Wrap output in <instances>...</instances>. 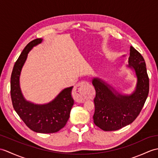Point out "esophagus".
I'll return each mask as SVG.
<instances>
[{"mask_svg": "<svg viewBox=\"0 0 158 158\" xmlns=\"http://www.w3.org/2000/svg\"><path fill=\"white\" fill-rule=\"evenodd\" d=\"M89 83L82 81L77 84L73 89V94L75 100L77 102H84L86 94V89Z\"/></svg>", "mask_w": 158, "mask_h": 158, "instance_id": "1", "label": "esophagus"}]
</instances>
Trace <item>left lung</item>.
I'll use <instances>...</instances> for the list:
<instances>
[{
    "mask_svg": "<svg viewBox=\"0 0 158 158\" xmlns=\"http://www.w3.org/2000/svg\"><path fill=\"white\" fill-rule=\"evenodd\" d=\"M128 67L135 70L137 77L136 89L131 96H123L105 83L95 78L92 84L96 89L94 123L105 131L118 130L137 118L148 96L149 80L143 57L133 46L130 48Z\"/></svg>",
    "mask_w": 158,
    "mask_h": 158,
    "instance_id": "left-lung-1",
    "label": "left lung"
}]
</instances>
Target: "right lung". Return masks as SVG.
I'll list each match as a JSON object with an SVG mask.
<instances>
[{"mask_svg": "<svg viewBox=\"0 0 158 158\" xmlns=\"http://www.w3.org/2000/svg\"><path fill=\"white\" fill-rule=\"evenodd\" d=\"M37 38L29 42L15 63L10 77V97L14 110L26 126L40 133H56L67 124L74 104L71 92L73 87L66 88L50 103L36 105L27 102L19 87V76L27 54L33 47L42 42Z\"/></svg>", "mask_w": 158, "mask_h": 158, "instance_id": "add662e5", "label": "right lung"}]
</instances>
